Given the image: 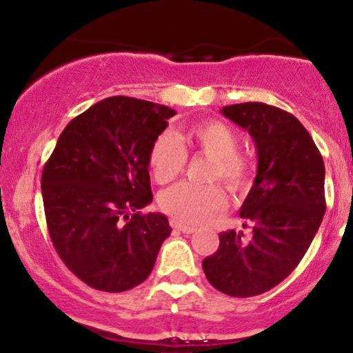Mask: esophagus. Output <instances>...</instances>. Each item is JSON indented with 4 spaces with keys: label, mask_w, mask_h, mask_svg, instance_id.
I'll use <instances>...</instances> for the list:
<instances>
[{
    "label": "esophagus",
    "mask_w": 353,
    "mask_h": 353,
    "mask_svg": "<svg viewBox=\"0 0 353 353\" xmlns=\"http://www.w3.org/2000/svg\"><path fill=\"white\" fill-rule=\"evenodd\" d=\"M171 225L176 230H179V232H184V234H192L194 230V228H190V225H185V224H181V222H177V221H171Z\"/></svg>",
    "instance_id": "obj_1"
}]
</instances>
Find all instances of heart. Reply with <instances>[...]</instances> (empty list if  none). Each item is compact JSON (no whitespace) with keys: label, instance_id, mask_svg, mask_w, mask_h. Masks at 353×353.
Returning <instances> with one entry per match:
<instances>
[{"label":"heart","instance_id":"heart-1","mask_svg":"<svg viewBox=\"0 0 353 353\" xmlns=\"http://www.w3.org/2000/svg\"><path fill=\"white\" fill-rule=\"evenodd\" d=\"M188 143L212 159L209 179H222L229 188H244L250 176V163L239 149V137L230 125L221 121H204L190 125L185 132ZM188 151L182 141L171 131L156 137L149 151V165L157 182H169L184 169ZM161 209L176 221L199 224L210 214L222 209L225 194L221 185H199L181 182L165 189L159 197Z\"/></svg>","mask_w":353,"mask_h":353}]
</instances>
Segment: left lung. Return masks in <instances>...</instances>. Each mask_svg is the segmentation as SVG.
Segmentation results:
<instances>
[{
	"mask_svg": "<svg viewBox=\"0 0 353 353\" xmlns=\"http://www.w3.org/2000/svg\"><path fill=\"white\" fill-rule=\"evenodd\" d=\"M221 112L252 136L257 176L239 216L244 232L219 234L216 254L202 261L210 285L232 297H254L281 283L305 255L325 214V168L297 117L264 103Z\"/></svg>",
	"mask_w": 353,
	"mask_h": 353,
	"instance_id": "obj_1",
	"label": "left lung"
}]
</instances>
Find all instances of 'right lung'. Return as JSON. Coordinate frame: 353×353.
<instances>
[{"label": "right lung", "instance_id": "1", "mask_svg": "<svg viewBox=\"0 0 353 353\" xmlns=\"http://www.w3.org/2000/svg\"><path fill=\"white\" fill-rule=\"evenodd\" d=\"M174 114L149 101L106 98L64 128L44 164L52 245L92 289L124 292L143 283L171 236L164 214L139 209L152 202L149 151Z\"/></svg>", "mask_w": 353, "mask_h": 353}]
</instances>
